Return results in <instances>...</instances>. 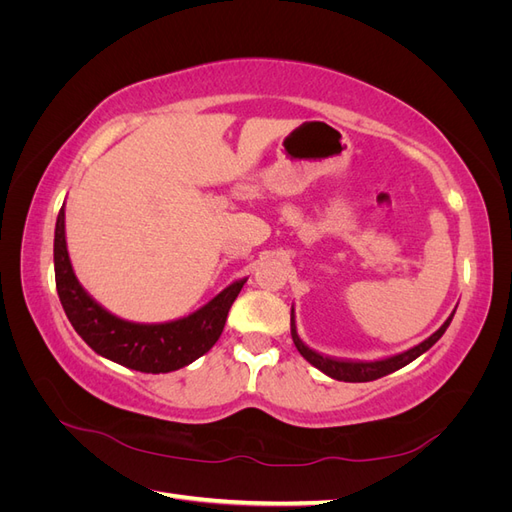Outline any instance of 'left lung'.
I'll list each match as a JSON object with an SVG mask.
<instances>
[{"label":"left lung","mask_w":512,"mask_h":512,"mask_svg":"<svg viewBox=\"0 0 512 512\" xmlns=\"http://www.w3.org/2000/svg\"><path fill=\"white\" fill-rule=\"evenodd\" d=\"M453 316H455V309H453V314L446 318L442 327L433 335H429L425 342H421L418 346H414L406 352H401V354L389 356V359H380V361H339V359H331V356H322V354L314 352L312 348H307L301 342V337L297 333V322H294V307L290 309V335H292V342H294V346H297V350L301 352L303 359L312 363L316 369H320L322 374H327L329 378L342 380V382H369V380H378L386 374H393V371L406 367L408 363L418 359V356H421L423 352H427L444 335V331L448 329V324H451Z\"/></svg>","instance_id":"8db88e82"}]
</instances>
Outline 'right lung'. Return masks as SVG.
<instances>
[{
    "label": "right lung",
    "instance_id": "obj_1",
    "mask_svg": "<svg viewBox=\"0 0 512 512\" xmlns=\"http://www.w3.org/2000/svg\"><path fill=\"white\" fill-rule=\"evenodd\" d=\"M55 284L59 301L83 342L104 359L143 374H168L194 363L218 342L230 305L247 280L232 282L194 314L170 322H130L104 309L76 280L66 243V211L55 224Z\"/></svg>",
    "mask_w": 512,
    "mask_h": 512
}]
</instances>
